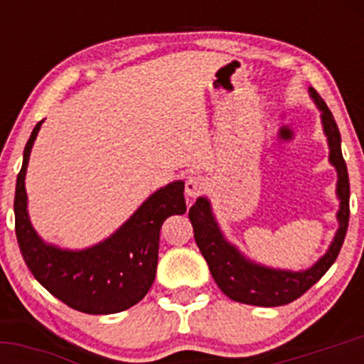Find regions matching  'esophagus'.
Masks as SVG:
<instances>
[{
	"mask_svg": "<svg viewBox=\"0 0 364 364\" xmlns=\"http://www.w3.org/2000/svg\"><path fill=\"white\" fill-rule=\"evenodd\" d=\"M205 188H208V183H205V179L200 178V176H190V178L186 179L185 193L190 199H196V197L203 196Z\"/></svg>",
	"mask_w": 364,
	"mask_h": 364,
	"instance_id": "1",
	"label": "esophagus"
}]
</instances>
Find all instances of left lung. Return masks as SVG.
<instances>
[{"mask_svg":"<svg viewBox=\"0 0 364 364\" xmlns=\"http://www.w3.org/2000/svg\"><path fill=\"white\" fill-rule=\"evenodd\" d=\"M310 95L317 104L318 111L322 112V127H324L329 144V161L335 165L338 172L336 196L340 199V211L336 215L340 227L336 230V236L329 250L314 266L304 271H284L252 262L245 259L240 250L223 237L213 216L211 204L205 197H199L188 211V218L193 225V237L208 262L216 285L223 294L237 303L253 304V306H282V304L292 303L324 277L343 245L348 227V215H350V209H348L350 185H348L347 165L341 155L340 130L326 102L318 97L314 87H310Z\"/></svg>","mask_w":364,"mask_h":364,"instance_id":"1","label":"left lung"}]
</instances>
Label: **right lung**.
I'll return each mask as SVG.
<instances>
[{"instance_id":"add662e5","label":"right lung","mask_w":364,"mask_h":364,"mask_svg":"<svg viewBox=\"0 0 364 364\" xmlns=\"http://www.w3.org/2000/svg\"><path fill=\"white\" fill-rule=\"evenodd\" d=\"M42 121L33 128L17 176L16 236L26 266L54 297L91 315L117 314L148 294L156 277L160 230L171 215L186 211L185 183L174 181L153 193L111 237L86 250L72 252L40 240L28 216L24 178L29 153Z\"/></svg>"}]
</instances>
